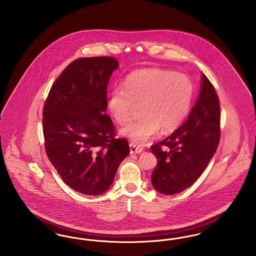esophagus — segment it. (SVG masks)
I'll list each match as a JSON object with an SVG mask.
<instances>
[{
    "mask_svg": "<svg viewBox=\"0 0 256 256\" xmlns=\"http://www.w3.org/2000/svg\"><path fill=\"white\" fill-rule=\"evenodd\" d=\"M130 152L132 154H141L143 152V148L140 146H137L134 143H130Z\"/></svg>",
    "mask_w": 256,
    "mask_h": 256,
    "instance_id": "34e87169",
    "label": "esophagus"
}]
</instances>
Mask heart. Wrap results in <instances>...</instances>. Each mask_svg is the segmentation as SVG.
I'll return each mask as SVG.
<instances>
[{"label": "heart", "mask_w": 256, "mask_h": 256, "mask_svg": "<svg viewBox=\"0 0 256 256\" xmlns=\"http://www.w3.org/2000/svg\"><path fill=\"white\" fill-rule=\"evenodd\" d=\"M194 88L188 76L159 68H146L130 74L124 88L110 92L108 108L118 124L128 122L135 106L140 104L139 119L120 130L122 136L141 145L158 134L174 130L186 117Z\"/></svg>", "instance_id": "b5f03b06"}]
</instances>
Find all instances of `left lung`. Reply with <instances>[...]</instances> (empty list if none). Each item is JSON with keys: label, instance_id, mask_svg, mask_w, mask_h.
Returning <instances> with one entry per match:
<instances>
[{"label": "left lung", "instance_id": "obj_1", "mask_svg": "<svg viewBox=\"0 0 256 256\" xmlns=\"http://www.w3.org/2000/svg\"><path fill=\"white\" fill-rule=\"evenodd\" d=\"M220 117L219 98L202 74L198 98L187 120L170 136L150 146L158 158L152 174L156 191L174 195L196 182L217 150Z\"/></svg>", "mask_w": 256, "mask_h": 256}]
</instances>
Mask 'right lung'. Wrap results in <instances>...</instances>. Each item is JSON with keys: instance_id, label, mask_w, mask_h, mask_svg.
Segmentation results:
<instances>
[{"instance_id": "obj_1", "label": "right lung", "mask_w": 256, "mask_h": 256, "mask_svg": "<svg viewBox=\"0 0 256 256\" xmlns=\"http://www.w3.org/2000/svg\"><path fill=\"white\" fill-rule=\"evenodd\" d=\"M119 62L111 56L74 60L52 86L43 110L45 148L65 184L88 196L104 193L130 154L115 137L106 89Z\"/></svg>"}]
</instances>
